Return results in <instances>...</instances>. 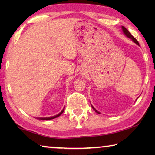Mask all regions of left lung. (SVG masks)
<instances>
[{"mask_svg":"<svg viewBox=\"0 0 155 155\" xmlns=\"http://www.w3.org/2000/svg\"><path fill=\"white\" fill-rule=\"evenodd\" d=\"M122 31H123V33H124V35H125L126 36H127V38L131 39V40H133V42H135V44H137V45H139V42H138V41H137V40H136V39L134 38V37H133L132 35H131L129 31H128L127 29V28H126L124 27H122ZM91 107H92V108L94 109V111H95L97 113V114H101V113H100L99 111H97V110H96L95 108H94V107L92 105H91Z\"/></svg>","mask_w":155,"mask_h":155,"instance_id":"left-lung-1","label":"left lung"}]
</instances>
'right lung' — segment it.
<instances>
[{"instance_id":"obj_1","label":"right lung","mask_w":155,"mask_h":155,"mask_svg":"<svg viewBox=\"0 0 155 155\" xmlns=\"http://www.w3.org/2000/svg\"><path fill=\"white\" fill-rule=\"evenodd\" d=\"M64 109H63L61 112L59 113V114H57V115H54V116L48 117H38V119H39V120H50L56 118V117L60 116V115H61L63 114V112H64Z\"/></svg>"}]
</instances>
